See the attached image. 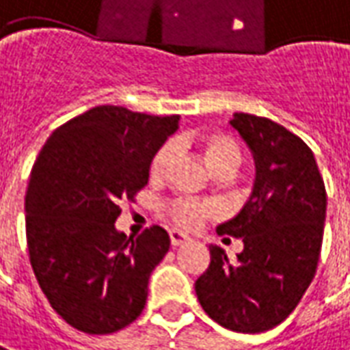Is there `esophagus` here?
Segmentation results:
<instances>
[{"label":"esophagus","mask_w":350,"mask_h":350,"mask_svg":"<svg viewBox=\"0 0 350 350\" xmlns=\"http://www.w3.org/2000/svg\"><path fill=\"white\" fill-rule=\"evenodd\" d=\"M170 240H171V245H180V244H187L190 242L192 238L189 234H185V232H180V230H170Z\"/></svg>","instance_id":"obj_1"}]
</instances>
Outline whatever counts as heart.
<instances>
[{
    "label": "heart",
    "instance_id": "b5f03b06",
    "mask_svg": "<svg viewBox=\"0 0 350 350\" xmlns=\"http://www.w3.org/2000/svg\"><path fill=\"white\" fill-rule=\"evenodd\" d=\"M190 143H194L202 152L206 163L213 171H234L240 163V146L236 141L226 133H213L200 135V137H192ZM175 156V144L163 143L156 150L150 160V177L152 179H163L165 173L170 170L171 161ZM215 213V207L206 202H190V200H179L173 202L170 206V215L173 223L183 228H196L200 226L207 217Z\"/></svg>",
    "mask_w": 350,
    "mask_h": 350
}]
</instances>
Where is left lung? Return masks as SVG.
Segmentation results:
<instances>
[{"label": "left lung", "mask_w": 350, "mask_h": 350, "mask_svg": "<svg viewBox=\"0 0 350 350\" xmlns=\"http://www.w3.org/2000/svg\"><path fill=\"white\" fill-rule=\"evenodd\" d=\"M230 125L252 150L255 183L242 211L217 234L242 238L244 250L230 261L209 245L196 295L217 324L259 334L290 317L317 274L327 196L314 154L297 135L244 112Z\"/></svg>", "instance_id": "obj_1"}]
</instances>
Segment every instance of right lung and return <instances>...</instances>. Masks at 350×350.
<instances>
[{
    "label": "right lung",
    "mask_w": 350,
    "mask_h": 350,
    "mask_svg": "<svg viewBox=\"0 0 350 350\" xmlns=\"http://www.w3.org/2000/svg\"><path fill=\"white\" fill-rule=\"evenodd\" d=\"M177 129L179 116L95 106L55 129L33 163L24 202L30 262L51 307L83 334H114L143 312L170 234L154 225L127 238L114 223Z\"/></svg>",
    "instance_id": "add662e5"
}]
</instances>
